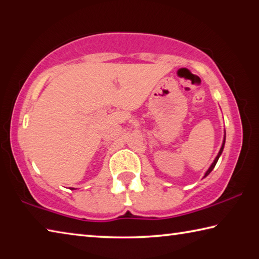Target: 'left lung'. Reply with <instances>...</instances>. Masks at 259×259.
I'll return each instance as SVG.
<instances>
[{
	"instance_id": "obj_1",
	"label": "left lung",
	"mask_w": 259,
	"mask_h": 259,
	"mask_svg": "<svg viewBox=\"0 0 259 259\" xmlns=\"http://www.w3.org/2000/svg\"><path fill=\"white\" fill-rule=\"evenodd\" d=\"M225 138H226V136H224V140H223V145H222V147H221V150H219V152H218V155L216 156V159L213 160V162H212V164L210 165V168L207 170V172L204 174V177H207L208 175L212 171V169L214 168V165H216V163H217V161H218V159H219V156H221V154H222V152H223V150H224V145H225Z\"/></svg>"
}]
</instances>
